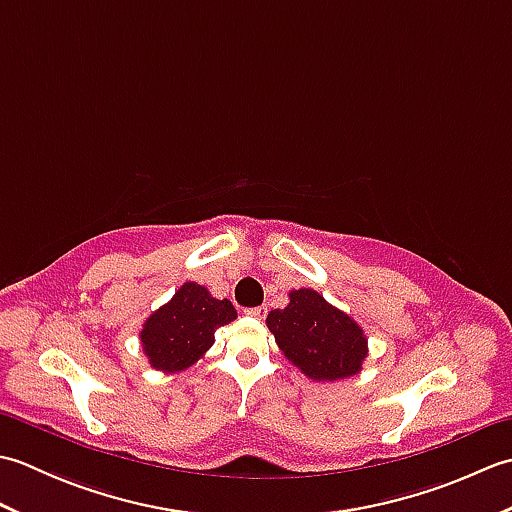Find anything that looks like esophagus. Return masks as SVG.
<instances>
[{
  "label": "esophagus",
  "mask_w": 512,
  "mask_h": 512,
  "mask_svg": "<svg viewBox=\"0 0 512 512\" xmlns=\"http://www.w3.org/2000/svg\"><path fill=\"white\" fill-rule=\"evenodd\" d=\"M244 314H248V317H253V319H266V314H268V308L266 306H255V308H246L244 310Z\"/></svg>",
  "instance_id": "1"
}]
</instances>
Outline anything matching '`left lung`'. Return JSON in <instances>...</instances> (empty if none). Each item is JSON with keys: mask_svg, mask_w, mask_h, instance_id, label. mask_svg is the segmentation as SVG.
Masks as SVG:
<instances>
[{"mask_svg": "<svg viewBox=\"0 0 512 512\" xmlns=\"http://www.w3.org/2000/svg\"><path fill=\"white\" fill-rule=\"evenodd\" d=\"M266 323L279 350L306 376L339 380L361 372L367 356L363 330L319 292L292 290L288 306L270 312Z\"/></svg>", "mask_w": 512, "mask_h": 512, "instance_id": "1", "label": "left lung"}]
</instances>
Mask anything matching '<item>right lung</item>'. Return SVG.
<instances>
[{
  "instance_id": "right-lung-1",
  "label": "right lung",
  "mask_w": 512,
  "mask_h": 512,
  "mask_svg": "<svg viewBox=\"0 0 512 512\" xmlns=\"http://www.w3.org/2000/svg\"><path fill=\"white\" fill-rule=\"evenodd\" d=\"M237 317L228 299H213L204 286L187 281L173 299L147 319L140 341L151 367L182 372L209 350L215 330Z\"/></svg>"
}]
</instances>
